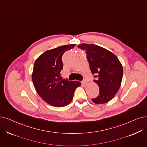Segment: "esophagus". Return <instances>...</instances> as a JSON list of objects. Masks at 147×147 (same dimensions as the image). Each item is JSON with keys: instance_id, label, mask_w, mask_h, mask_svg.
<instances>
[{"instance_id": "esophagus-1", "label": "esophagus", "mask_w": 147, "mask_h": 147, "mask_svg": "<svg viewBox=\"0 0 147 147\" xmlns=\"http://www.w3.org/2000/svg\"><path fill=\"white\" fill-rule=\"evenodd\" d=\"M82 84L83 85H84V86H86V85H87V81H86V80H83V81L82 82Z\"/></svg>"}]
</instances>
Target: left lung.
<instances>
[{
	"instance_id": "1",
	"label": "left lung",
	"mask_w": 147,
	"mask_h": 147,
	"mask_svg": "<svg viewBox=\"0 0 147 147\" xmlns=\"http://www.w3.org/2000/svg\"><path fill=\"white\" fill-rule=\"evenodd\" d=\"M78 47L84 50L91 73L98 85L100 92L92 98L96 104H104L112 100L119 90L123 68L117 57L112 52L94 44H82Z\"/></svg>"
}]
</instances>
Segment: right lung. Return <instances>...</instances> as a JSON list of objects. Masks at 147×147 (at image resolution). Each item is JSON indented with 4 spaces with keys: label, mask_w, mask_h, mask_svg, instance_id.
I'll return each instance as SVG.
<instances>
[{
    "label": "right lung",
    "mask_w": 147,
    "mask_h": 147,
    "mask_svg": "<svg viewBox=\"0 0 147 147\" xmlns=\"http://www.w3.org/2000/svg\"><path fill=\"white\" fill-rule=\"evenodd\" d=\"M75 44H69L44 52L35 62L32 79L38 95L51 106L63 107L71 103L75 89L80 86L79 81L62 80V56Z\"/></svg>",
    "instance_id": "right-lung-1"
}]
</instances>
